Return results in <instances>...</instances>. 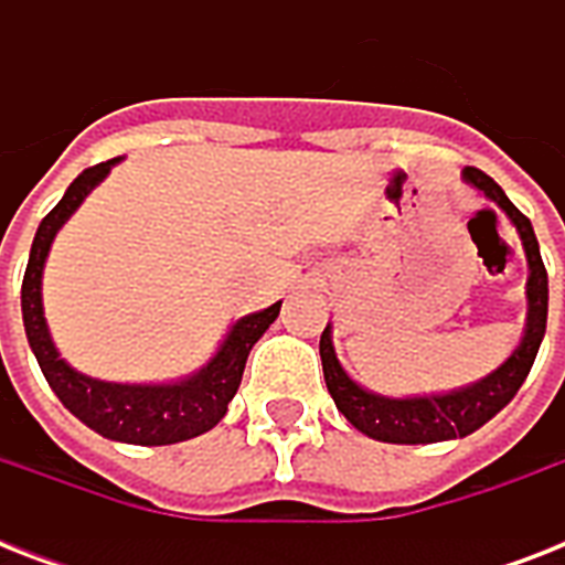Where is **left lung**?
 <instances>
[{"label": "left lung", "instance_id": "1", "mask_svg": "<svg viewBox=\"0 0 565 565\" xmlns=\"http://www.w3.org/2000/svg\"><path fill=\"white\" fill-rule=\"evenodd\" d=\"M463 181L478 193H483L492 204L516 228L527 260V319L525 334L519 345L510 352V358L490 375L478 377L472 384L457 386L448 393L430 395H381L358 384L343 363L337 361L334 340H331V322L319 337V358H322V372H326L328 393L334 398L337 411L352 422L354 428L381 443H395V446H422V443H443V439L469 437L472 430L495 416L501 407H508L510 398L525 384L527 372L534 366L536 352L545 337V319H548V275H545L543 257H540V243L531 228V220L510 202L504 190L487 175V172L466 167Z\"/></svg>", "mask_w": 565, "mask_h": 565}]
</instances>
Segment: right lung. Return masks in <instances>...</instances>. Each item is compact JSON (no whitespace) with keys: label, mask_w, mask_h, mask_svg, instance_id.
<instances>
[{"label":"right lung","mask_w":565,"mask_h":565,"mask_svg":"<svg viewBox=\"0 0 565 565\" xmlns=\"http://www.w3.org/2000/svg\"><path fill=\"white\" fill-rule=\"evenodd\" d=\"M122 158L84 170L66 188L64 199L40 222L34 243H31L25 278H22V326L52 393L75 419H82L87 428L105 439L131 443V446H172V443H184L211 430L225 416L246 370L248 352L266 334V328L278 319L281 301L248 317H239L228 328V334L213 352L211 361L179 381L119 384V381L84 375L70 366L57 352V345L52 343L46 317H43V266H46L49 248L57 231L64 228V222L82 207L93 188H99L102 181L108 179V172Z\"/></svg>","instance_id":"add662e5"}]
</instances>
